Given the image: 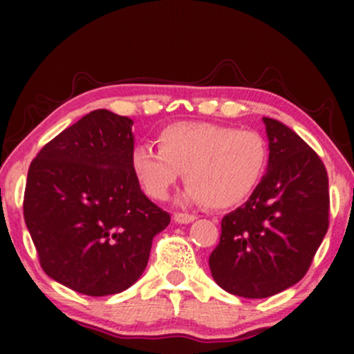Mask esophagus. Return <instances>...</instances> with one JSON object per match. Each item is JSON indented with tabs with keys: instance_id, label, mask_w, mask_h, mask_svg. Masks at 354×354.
Here are the masks:
<instances>
[{
	"instance_id": "34e87169",
	"label": "esophagus",
	"mask_w": 354,
	"mask_h": 354,
	"mask_svg": "<svg viewBox=\"0 0 354 354\" xmlns=\"http://www.w3.org/2000/svg\"><path fill=\"white\" fill-rule=\"evenodd\" d=\"M174 221L181 223V225H188V223L196 219V214H188V213H174Z\"/></svg>"
}]
</instances>
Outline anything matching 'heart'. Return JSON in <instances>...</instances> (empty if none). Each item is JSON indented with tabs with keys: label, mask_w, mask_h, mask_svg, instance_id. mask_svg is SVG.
Instances as JSON below:
<instances>
[{
	"label": "heart",
	"mask_w": 354,
	"mask_h": 354,
	"mask_svg": "<svg viewBox=\"0 0 354 354\" xmlns=\"http://www.w3.org/2000/svg\"><path fill=\"white\" fill-rule=\"evenodd\" d=\"M156 143L158 151L141 145L131 156L133 173L153 200H166L185 173L189 201L209 209L234 208L266 173V140L251 129L181 121L161 129Z\"/></svg>",
	"instance_id": "obj_1"
}]
</instances>
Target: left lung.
Instances as JSON below:
<instances>
[{"instance_id": "1", "label": "left lung", "mask_w": 354, "mask_h": 354, "mask_svg": "<svg viewBox=\"0 0 354 354\" xmlns=\"http://www.w3.org/2000/svg\"><path fill=\"white\" fill-rule=\"evenodd\" d=\"M263 121L268 171L250 200L221 219V236L209 256L214 281L243 298H268L298 283L330 226L321 158L281 121Z\"/></svg>"}]
</instances>
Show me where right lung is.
Segmentation results:
<instances>
[{"instance_id": "obj_1", "label": "right lung", "mask_w": 354, "mask_h": 354, "mask_svg": "<svg viewBox=\"0 0 354 354\" xmlns=\"http://www.w3.org/2000/svg\"><path fill=\"white\" fill-rule=\"evenodd\" d=\"M131 126L96 109L44 145L28 169L23 214L39 265L78 293L128 290L171 221L133 173Z\"/></svg>"}]
</instances>
